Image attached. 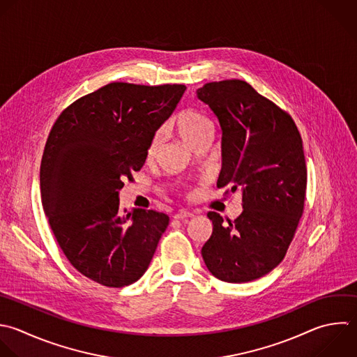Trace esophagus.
<instances>
[{
  "mask_svg": "<svg viewBox=\"0 0 357 357\" xmlns=\"http://www.w3.org/2000/svg\"><path fill=\"white\" fill-rule=\"evenodd\" d=\"M194 216V213L192 212H190V211H178L177 213H174V219H188V218H192Z\"/></svg>",
  "mask_w": 357,
  "mask_h": 357,
  "instance_id": "34e87169",
  "label": "esophagus"
}]
</instances>
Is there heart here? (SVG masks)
Masks as SVG:
<instances>
[{
	"label": "heart",
	"mask_w": 357,
	"mask_h": 357,
	"mask_svg": "<svg viewBox=\"0 0 357 357\" xmlns=\"http://www.w3.org/2000/svg\"><path fill=\"white\" fill-rule=\"evenodd\" d=\"M176 127H177L178 134L192 146H195L202 139L211 138L212 132H213V124H212L211 119L198 110L183 112L176 120ZM160 142H162L160 131L153 132L146 145V158L148 159L155 158V155L160 146Z\"/></svg>",
	"instance_id": "obj_1"
}]
</instances>
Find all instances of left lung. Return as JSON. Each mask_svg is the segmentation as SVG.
I'll return each mask as SVG.
<instances>
[{
	"label": "left lung",
	"instance_id": "obj_1",
	"mask_svg": "<svg viewBox=\"0 0 357 357\" xmlns=\"http://www.w3.org/2000/svg\"><path fill=\"white\" fill-rule=\"evenodd\" d=\"M222 127L218 187L241 188L234 220L208 212L213 230L201 254L209 272L230 283L255 280L284 258L304 211L307 167L291 116L240 79L197 91Z\"/></svg>",
	"mask_w": 357,
	"mask_h": 357
}]
</instances>
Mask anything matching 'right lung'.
<instances>
[{
    "mask_svg": "<svg viewBox=\"0 0 357 357\" xmlns=\"http://www.w3.org/2000/svg\"><path fill=\"white\" fill-rule=\"evenodd\" d=\"M185 89L113 82L71 103L50 130L40 165L43 209L67 259L96 283L137 282L169 225L153 209L123 213L119 191L144 166L149 138Z\"/></svg>",
    "mask_w": 357,
    "mask_h": 357,
    "instance_id": "1",
    "label": "right lung"
}]
</instances>
